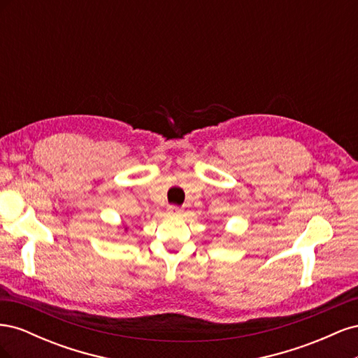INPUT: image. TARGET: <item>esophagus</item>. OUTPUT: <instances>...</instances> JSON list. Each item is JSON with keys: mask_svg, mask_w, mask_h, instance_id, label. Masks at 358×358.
Wrapping results in <instances>:
<instances>
[{"mask_svg": "<svg viewBox=\"0 0 358 358\" xmlns=\"http://www.w3.org/2000/svg\"><path fill=\"white\" fill-rule=\"evenodd\" d=\"M169 212H170V213H180L182 210H180V208H178V206H170Z\"/></svg>", "mask_w": 358, "mask_h": 358, "instance_id": "obj_1", "label": "esophagus"}]
</instances>
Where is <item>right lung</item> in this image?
<instances>
[{"label":"right lung","mask_w":358,"mask_h":358,"mask_svg":"<svg viewBox=\"0 0 358 358\" xmlns=\"http://www.w3.org/2000/svg\"><path fill=\"white\" fill-rule=\"evenodd\" d=\"M125 231H127V229H125Z\"/></svg>","instance_id":"1"}]
</instances>
